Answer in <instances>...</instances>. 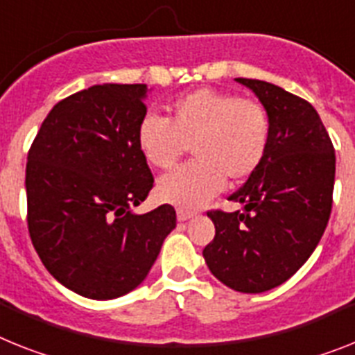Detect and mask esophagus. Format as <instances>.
Instances as JSON below:
<instances>
[{"instance_id":"34e87169","label":"esophagus","mask_w":355,"mask_h":355,"mask_svg":"<svg viewBox=\"0 0 355 355\" xmlns=\"http://www.w3.org/2000/svg\"><path fill=\"white\" fill-rule=\"evenodd\" d=\"M177 218H178V222H187L189 218H193V213H189V211H184V209H178Z\"/></svg>"}]
</instances>
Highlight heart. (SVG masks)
I'll return each instance as SVG.
<instances>
[{
    "instance_id": "obj_1",
    "label": "heart",
    "mask_w": 355,
    "mask_h": 355,
    "mask_svg": "<svg viewBox=\"0 0 355 355\" xmlns=\"http://www.w3.org/2000/svg\"><path fill=\"white\" fill-rule=\"evenodd\" d=\"M269 137V115L260 103L211 88L175 101L169 121L150 112L137 126V146L153 168H171L191 148L195 162L157 182L160 200L182 209L209 202L225 178L243 182L251 177L267 153Z\"/></svg>"
}]
</instances>
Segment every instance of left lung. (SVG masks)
Listing matches in <instances>:
<instances>
[{
  "instance_id": "8db88e82",
  "label": "left lung",
  "mask_w": 355,
  "mask_h": 355,
  "mask_svg": "<svg viewBox=\"0 0 355 355\" xmlns=\"http://www.w3.org/2000/svg\"><path fill=\"white\" fill-rule=\"evenodd\" d=\"M252 92L270 121L260 168L231 202L242 211L207 213L214 223L204 260L216 279L245 294L287 282L320 243L332 209L336 153L311 103L256 79H234Z\"/></svg>"
}]
</instances>
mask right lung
<instances>
[{
    "label": "right lung",
    "instance_id": "1",
    "mask_svg": "<svg viewBox=\"0 0 355 355\" xmlns=\"http://www.w3.org/2000/svg\"><path fill=\"white\" fill-rule=\"evenodd\" d=\"M150 92L115 83L77 92L50 110L28 151L32 243L46 270L79 296L132 293L177 225L168 204L146 214L132 209L153 187L137 146Z\"/></svg>",
    "mask_w": 355,
    "mask_h": 355
}]
</instances>
